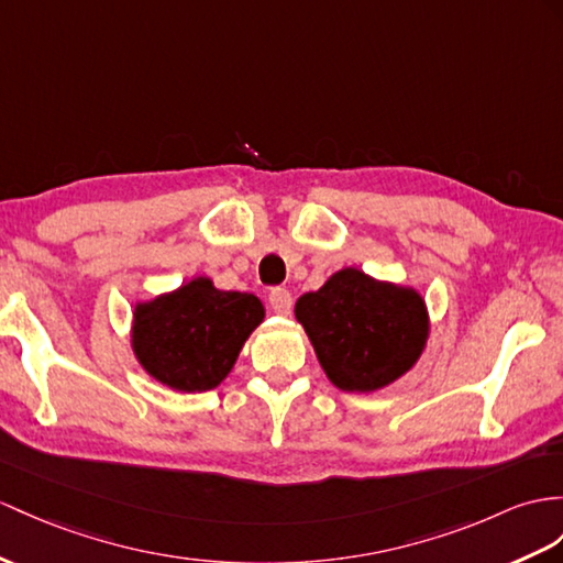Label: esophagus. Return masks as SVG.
I'll return each mask as SVG.
<instances>
[{
	"label": "esophagus",
	"mask_w": 563,
	"mask_h": 563,
	"mask_svg": "<svg viewBox=\"0 0 563 563\" xmlns=\"http://www.w3.org/2000/svg\"><path fill=\"white\" fill-rule=\"evenodd\" d=\"M269 306L277 314H289L294 308V298L286 289H272L269 291Z\"/></svg>",
	"instance_id": "esophagus-1"
}]
</instances>
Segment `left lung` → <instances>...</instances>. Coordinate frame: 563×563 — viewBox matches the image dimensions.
<instances>
[{
    "instance_id": "1",
    "label": "left lung",
    "mask_w": 563,
    "mask_h": 563,
    "mask_svg": "<svg viewBox=\"0 0 563 563\" xmlns=\"http://www.w3.org/2000/svg\"><path fill=\"white\" fill-rule=\"evenodd\" d=\"M318 361L341 391H377L418 363L430 336L422 296L377 282L355 267L334 272L322 289L296 300Z\"/></svg>"
}]
</instances>
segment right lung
<instances>
[{"mask_svg": "<svg viewBox=\"0 0 563 563\" xmlns=\"http://www.w3.org/2000/svg\"><path fill=\"white\" fill-rule=\"evenodd\" d=\"M265 320L260 298L214 289L196 277L135 303L131 346L150 377L176 391H210L234 367L245 339Z\"/></svg>", "mask_w": 563, "mask_h": 563, "instance_id": "1", "label": "right lung"}]
</instances>
